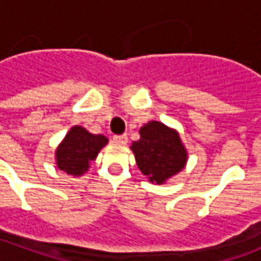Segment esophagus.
Instances as JSON below:
<instances>
[{
	"label": "esophagus",
	"mask_w": 261,
	"mask_h": 261,
	"mask_svg": "<svg viewBox=\"0 0 261 261\" xmlns=\"http://www.w3.org/2000/svg\"><path fill=\"white\" fill-rule=\"evenodd\" d=\"M128 141V138L127 136H114L113 137V142L116 145H125Z\"/></svg>",
	"instance_id": "34e87169"
}]
</instances>
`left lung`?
I'll list each match as a JSON object with an SVG mask.
<instances>
[{
	"instance_id": "obj_1",
	"label": "left lung",
	"mask_w": 261,
	"mask_h": 261,
	"mask_svg": "<svg viewBox=\"0 0 261 261\" xmlns=\"http://www.w3.org/2000/svg\"><path fill=\"white\" fill-rule=\"evenodd\" d=\"M140 136L131 149L140 170L152 183L161 185L185 168L187 152L175 130L159 121H151L140 130Z\"/></svg>"
}]
</instances>
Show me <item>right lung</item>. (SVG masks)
<instances>
[{"label": "right lung", "mask_w": 261, "mask_h": 261, "mask_svg": "<svg viewBox=\"0 0 261 261\" xmlns=\"http://www.w3.org/2000/svg\"><path fill=\"white\" fill-rule=\"evenodd\" d=\"M106 144L108 138L105 136H95L80 125H75L56 151L57 166L67 175L81 176L88 170L89 164Z\"/></svg>", "instance_id": "add662e5"}]
</instances>
